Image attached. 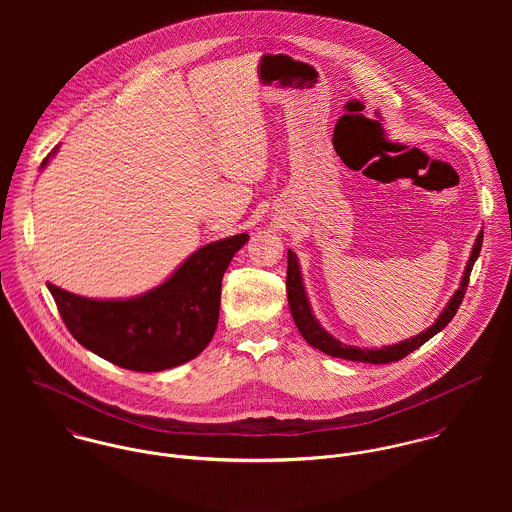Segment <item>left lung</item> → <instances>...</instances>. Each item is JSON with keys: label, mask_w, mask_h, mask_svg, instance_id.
Wrapping results in <instances>:
<instances>
[{"label": "left lung", "mask_w": 512, "mask_h": 512, "mask_svg": "<svg viewBox=\"0 0 512 512\" xmlns=\"http://www.w3.org/2000/svg\"><path fill=\"white\" fill-rule=\"evenodd\" d=\"M481 244H483V232L477 236L475 246L471 250L469 262L465 266V274L461 278V286L459 290L453 293V297L449 299L447 307L441 311L436 323L422 331L420 335L406 339L398 345L392 347H382V349H359V347H349L343 345L341 341H337L333 335H329L313 317V311L309 307L307 295H305V288L301 282V272H299V264L297 258L292 250H288V278H286V288H288V301H290V311H292L293 321L301 333V337L315 349H319L321 353L329 355V357H337V359H347V361H357V363H370V365H386V363H394L404 359L406 355H410L412 351H416L418 347H422L426 341H430L436 333H439L457 313L463 295L467 292V284H469V276L473 270L475 260L479 258L481 252Z\"/></svg>", "instance_id": "obj_1"}]
</instances>
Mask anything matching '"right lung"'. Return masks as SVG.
Masks as SVG:
<instances>
[{"label": "right lung", "mask_w": 512, "mask_h": 512, "mask_svg": "<svg viewBox=\"0 0 512 512\" xmlns=\"http://www.w3.org/2000/svg\"><path fill=\"white\" fill-rule=\"evenodd\" d=\"M246 240L248 234H236L199 248L161 286L130 299H90L53 284L47 288L82 347L128 370L159 372L195 359L211 343L222 276Z\"/></svg>", "instance_id": "add662e5"}]
</instances>
